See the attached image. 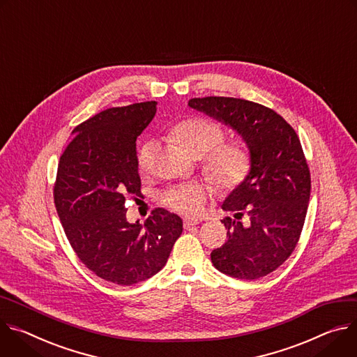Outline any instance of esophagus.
I'll use <instances>...</instances> for the list:
<instances>
[{
    "label": "esophagus",
    "instance_id": "1",
    "mask_svg": "<svg viewBox=\"0 0 357 357\" xmlns=\"http://www.w3.org/2000/svg\"><path fill=\"white\" fill-rule=\"evenodd\" d=\"M197 224H200V221L199 220H194V218H184V221H183V225H184L185 229H190L191 227H194Z\"/></svg>",
    "mask_w": 357,
    "mask_h": 357
}]
</instances>
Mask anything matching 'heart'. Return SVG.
<instances>
[{
	"instance_id": "heart-1",
	"label": "heart",
	"mask_w": 357,
	"mask_h": 357,
	"mask_svg": "<svg viewBox=\"0 0 357 357\" xmlns=\"http://www.w3.org/2000/svg\"><path fill=\"white\" fill-rule=\"evenodd\" d=\"M170 137L194 157H204V170L208 178L224 190L241 185L251 170V153L243 142H227L222 129L206 117L181 119L169 129ZM154 144L143 142L136 151V162L142 172L147 170L153 158ZM210 188L203 183L178 184L162 194V203L187 215L203 211Z\"/></svg>"
}]
</instances>
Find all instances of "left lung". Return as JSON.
Listing matches in <instances>:
<instances>
[{
  "mask_svg": "<svg viewBox=\"0 0 357 357\" xmlns=\"http://www.w3.org/2000/svg\"><path fill=\"white\" fill-rule=\"evenodd\" d=\"M188 106L238 133L252 160L245 181L221 206L234 218L221 220L228 240L211 252L213 265L232 278H262L291 257L303 228L310 173L299 137L281 114L245 99L194 98Z\"/></svg>",
  "mask_w": 357,
  "mask_h": 357,
  "instance_id": "left-lung-1",
  "label": "left lung"
}]
</instances>
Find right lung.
<instances>
[{
  "mask_svg": "<svg viewBox=\"0 0 357 357\" xmlns=\"http://www.w3.org/2000/svg\"><path fill=\"white\" fill-rule=\"evenodd\" d=\"M157 102L106 109L76 126L63 150L54 202L66 238L99 278L128 287L160 271L183 232V221L154 208L142 225L126 220L128 195H140L136 139Z\"/></svg>",
  "mask_w": 357,
  "mask_h": 357,
  "instance_id": "obj_1",
  "label": "right lung"
}]
</instances>
